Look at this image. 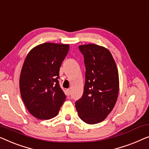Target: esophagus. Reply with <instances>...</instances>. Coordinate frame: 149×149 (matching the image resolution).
I'll use <instances>...</instances> for the list:
<instances>
[{
	"mask_svg": "<svg viewBox=\"0 0 149 149\" xmlns=\"http://www.w3.org/2000/svg\"><path fill=\"white\" fill-rule=\"evenodd\" d=\"M65 94H66L67 96H70V90H69V89L66 90Z\"/></svg>",
	"mask_w": 149,
	"mask_h": 149,
	"instance_id": "obj_1",
	"label": "esophagus"
}]
</instances>
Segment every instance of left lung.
Wrapping results in <instances>:
<instances>
[{"label": "left lung", "instance_id": "1", "mask_svg": "<svg viewBox=\"0 0 149 149\" xmlns=\"http://www.w3.org/2000/svg\"><path fill=\"white\" fill-rule=\"evenodd\" d=\"M86 67L81 97L75 102L81 120L88 124L101 122L110 113L119 93V75L111 53L105 48L91 44L79 46Z\"/></svg>", "mask_w": 149, "mask_h": 149}]
</instances>
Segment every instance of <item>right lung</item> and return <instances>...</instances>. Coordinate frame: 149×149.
Returning a JSON list of instances; mask_svg holds the SVG:
<instances>
[{
  "mask_svg": "<svg viewBox=\"0 0 149 149\" xmlns=\"http://www.w3.org/2000/svg\"><path fill=\"white\" fill-rule=\"evenodd\" d=\"M69 49V45L44 43L31 50L25 59L19 78L20 93L27 109L38 119L55 117L65 100L58 79Z\"/></svg>",
  "mask_w": 149,
  "mask_h": 149,
  "instance_id": "obj_1",
  "label": "right lung"
}]
</instances>
